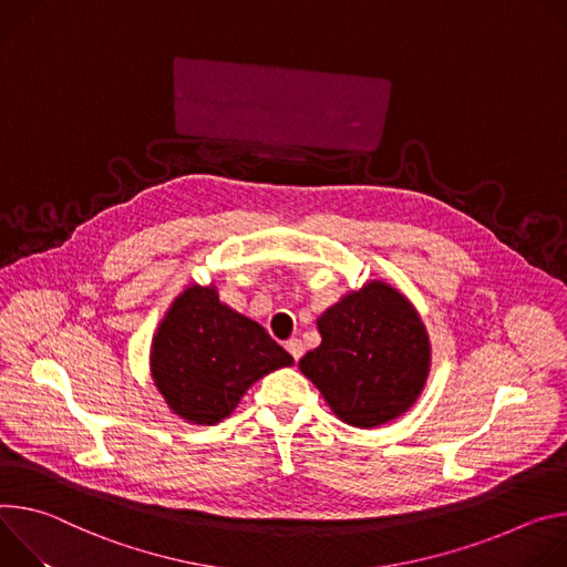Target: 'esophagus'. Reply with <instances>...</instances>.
<instances>
[{
  "label": "esophagus",
  "instance_id": "34e87169",
  "mask_svg": "<svg viewBox=\"0 0 567 567\" xmlns=\"http://www.w3.org/2000/svg\"><path fill=\"white\" fill-rule=\"evenodd\" d=\"M286 351L290 353V358H292V360H299V358H301V353H303V344H301V340H297V338L288 340V342H286Z\"/></svg>",
  "mask_w": 567,
  "mask_h": 567
}]
</instances>
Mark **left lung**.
<instances>
[{
  "label": "left lung",
  "instance_id": "1",
  "mask_svg": "<svg viewBox=\"0 0 567 567\" xmlns=\"http://www.w3.org/2000/svg\"><path fill=\"white\" fill-rule=\"evenodd\" d=\"M318 329L322 344L299 369L342 421L373 427L412 408L427 379L430 344L401 292L371 281L329 308Z\"/></svg>",
  "mask_w": 567,
  "mask_h": 567
}]
</instances>
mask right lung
<instances>
[{
	"mask_svg": "<svg viewBox=\"0 0 567 567\" xmlns=\"http://www.w3.org/2000/svg\"><path fill=\"white\" fill-rule=\"evenodd\" d=\"M292 364L266 329L218 301L214 288H186L166 312L151 353L153 379L168 408L214 425L251 383Z\"/></svg>",
	"mask_w": 567,
	"mask_h": 567,
	"instance_id": "right-lung-1",
	"label": "right lung"
}]
</instances>
